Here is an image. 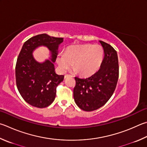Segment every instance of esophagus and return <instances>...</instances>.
Masks as SVG:
<instances>
[{
	"label": "esophagus",
	"instance_id": "obj_1",
	"mask_svg": "<svg viewBox=\"0 0 147 147\" xmlns=\"http://www.w3.org/2000/svg\"><path fill=\"white\" fill-rule=\"evenodd\" d=\"M68 77H73V75H70V74H65V76H64V78H68Z\"/></svg>",
	"mask_w": 147,
	"mask_h": 147
}]
</instances>
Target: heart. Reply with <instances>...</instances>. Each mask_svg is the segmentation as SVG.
I'll return each instance as SVG.
<instances>
[{"label": "heart", "instance_id": "obj_1", "mask_svg": "<svg viewBox=\"0 0 147 147\" xmlns=\"http://www.w3.org/2000/svg\"><path fill=\"white\" fill-rule=\"evenodd\" d=\"M104 57L103 47L98 44H85L69 47L65 54L57 58L60 70L65 73L73 67L83 76H89L99 70Z\"/></svg>", "mask_w": 147, "mask_h": 147}]
</instances>
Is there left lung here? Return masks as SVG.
Returning <instances> with one entry per match:
<instances>
[{"label": "left lung", "instance_id": "1", "mask_svg": "<svg viewBox=\"0 0 147 147\" xmlns=\"http://www.w3.org/2000/svg\"><path fill=\"white\" fill-rule=\"evenodd\" d=\"M104 58L99 70L86 78L75 77L73 90L75 103L85 111H92L107 102L116 89L119 76L118 54L111 45L100 40Z\"/></svg>", "mask_w": 147, "mask_h": 147}]
</instances>
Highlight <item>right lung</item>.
I'll return each mask as SVG.
<instances>
[{
	"label": "right lung",
	"mask_w": 147,
	"mask_h": 147,
	"mask_svg": "<svg viewBox=\"0 0 147 147\" xmlns=\"http://www.w3.org/2000/svg\"><path fill=\"white\" fill-rule=\"evenodd\" d=\"M63 41V38L41 34L24 44L16 64V82L21 96L29 105L44 108L55 100L57 87L64 78L63 75L55 73L54 64ZM41 46L47 47L50 53V59L43 63L38 62L33 57V52Z\"/></svg>",
	"instance_id": "obj_1"
}]
</instances>
